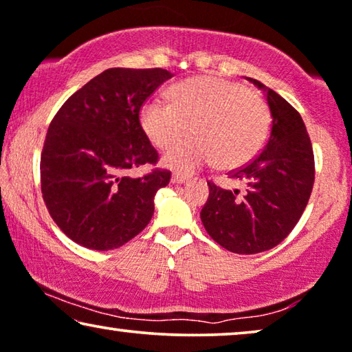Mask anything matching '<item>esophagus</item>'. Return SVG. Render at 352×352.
Segmentation results:
<instances>
[{
  "label": "esophagus",
  "instance_id": "34e87169",
  "mask_svg": "<svg viewBox=\"0 0 352 352\" xmlns=\"http://www.w3.org/2000/svg\"><path fill=\"white\" fill-rule=\"evenodd\" d=\"M188 180H190V177L188 175H182V174H174L172 175V183H174V185H182V183H186Z\"/></svg>",
  "mask_w": 352,
  "mask_h": 352
}]
</instances>
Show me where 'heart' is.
I'll return each mask as SVG.
<instances>
[{"mask_svg":"<svg viewBox=\"0 0 352 352\" xmlns=\"http://www.w3.org/2000/svg\"><path fill=\"white\" fill-rule=\"evenodd\" d=\"M169 97L148 98L140 108V126L161 150L192 127L195 137L176 142L162 157V164L172 170L190 174L214 161L221 169H237L266 145L271 131L268 103L239 82L197 76L172 87Z\"/></svg>","mask_w":352,"mask_h":352,"instance_id":"1","label":"heart"}]
</instances>
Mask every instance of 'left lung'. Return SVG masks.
I'll return each mask as SVG.
<instances>
[{"label": "left lung", "instance_id": "1", "mask_svg": "<svg viewBox=\"0 0 352 352\" xmlns=\"http://www.w3.org/2000/svg\"><path fill=\"white\" fill-rule=\"evenodd\" d=\"M265 92L271 111L266 145L230 178L245 183V192L209 182L201 210L206 231L232 254L252 255L280 244L308 204L314 185V153L300 113L273 89L249 79Z\"/></svg>", "mask_w": 352, "mask_h": 352}]
</instances>
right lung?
<instances>
[{
	"label": "right lung",
	"instance_id": "1",
	"mask_svg": "<svg viewBox=\"0 0 352 352\" xmlns=\"http://www.w3.org/2000/svg\"><path fill=\"white\" fill-rule=\"evenodd\" d=\"M172 78L162 68H110L76 91L47 129L41 153V192L57 226L92 250L124 245L145 230L155 195L170 172L127 170L157 162L140 126V108Z\"/></svg>",
	"mask_w": 352,
	"mask_h": 352
}]
</instances>
